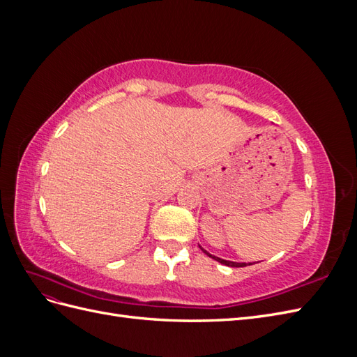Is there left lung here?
<instances>
[{
  "instance_id": "obj_1",
  "label": "left lung",
  "mask_w": 357,
  "mask_h": 357,
  "mask_svg": "<svg viewBox=\"0 0 357 357\" xmlns=\"http://www.w3.org/2000/svg\"><path fill=\"white\" fill-rule=\"evenodd\" d=\"M201 250L205 253V255H208L210 257H213L214 261H218V262H220V264H223V265H226V266H234V268H241V266H247V264H240V262H232V261H225V259H220V257H215V256H213V255H210L208 252H205L204 248H201ZM248 265H252V264H248Z\"/></svg>"
}]
</instances>
